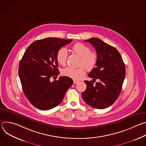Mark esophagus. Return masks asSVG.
Returning a JSON list of instances; mask_svg holds the SVG:
<instances>
[{
  "label": "esophagus",
  "mask_w": 146,
  "mask_h": 146,
  "mask_svg": "<svg viewBox=\"0 0 146 146\" xmlns=\"http://www.w3.org/2000/svg\"><path fill=\"white\" fill-rule=\"evenodd\" d=\"M78 82H79V81H78V80H73V84H77V83H78Z\"/></svg>",
  "instance_id": "1"
}]
</instances>
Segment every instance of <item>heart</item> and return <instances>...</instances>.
<instances>
[{
  "label": "heart",
  "instance_id": "1",
  "mask_svg": "<svg viewBox=\"0 0 146 146\" xmlns=\"http://www.w3.org/2000/svg\"><path fill=\"white\" fill-rule=\"evenodd\" d=\"M72 49L76 54L81 57L80 64V66H84L88 71H91L95 68L97 63L98 55L96 52L91 51L89 47L81 43H77L73 45ZM68 55V51L66 48L62 47L59 48L56 55L58 63L62 65H64L66 62ZM84 67L81 66L78 68H74L69 66L64 69L62 73L64 76L69 78L78 80L85 74Z\"/></svg>",
  "mask_w": 146,
  "mask_h": 146
}]
</instances>
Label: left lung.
<instances>
[{
  "label": "left lung",
  "mask_w": 146,
  "mask_h": 146,
  "mask_svg": "<svg viewBox=\"0 0 146 146\" xmlns=\"http://www.w3.org/2000/svg\"><path fill=\"white\" fill-rule=\"evenodd\" d=\"M85 41L94 46L98 55L96 67L88 76L94 80L99 79V82L94 85L91 81H84L87 88L82 93V98L90 106L103 109L113 105L118 98L125 76V66L115 47L98 38Z\"/></svg>",
  "instance_id": "8db88e82"
}]
</instances>
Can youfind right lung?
Returning <instances> with one entry per match:
<instances>
[{"instance_id": "right-lung-1", "label": "right lung", "mask_w": 146, "mask_h": 146, "mask_svg": "<svg viewBox=\"0 0 146 146\" xmlns=\"http://www.w3.org/2000/svg\"><path fill=\"white\" fill-rule=\"evenodd\" d=\"M72 40L55 37L36 40L28 47L21 60L18 74L23 90L36 108L48 110L56 107L72 86V79L66 76L52 82L50 80L59 73L56 58L58 50Z\"/></svg>"}]
</instances>
